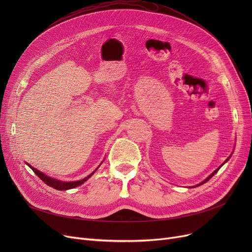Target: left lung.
Segmentation results:
<instances>
[{
	"label": "left lung",
	"instance_id": "left-lung-1",
	"mask_svg": "<svg viewBox=\"0 0 252 252\" xmlns=\"http://www.w3.org/2000/svg\"><path fill=\"white\" fill-rule=\"evenodd\" d=\"M231 156H232V154H231V155H230V156H229V157L227 158V159H226V160H224V161H223V163H221V164H220V166H219V167H218V168H217V169H216V170L214 171V173H211V174H210V175H209V176H208V177H207V178H206V179H205L204 181H202V182H201V183H199V184H197V185H196V186H192V187H189V188H195V187H198V186H200V185H202V184L206 183V182H207V181H208V180H209L210 178H213V177H214V176H215V175H216V174L218 173V170H219V169H220V167H221V166H222V165H223L224 163H226V162H227V161H228V160L230 159V158H231Z\"/></svg>",
	"mask_w": 252,
	"mask_h": 252
}]
</instances>
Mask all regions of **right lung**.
Here are the masks:
<instances>
[{
    "instance_id": "1",
    "label": "right lung",
    "mask_w": 252,
    "mask_h": 252,
    "mask_svg": "<svg viewBox=\"0 0 252 252\" xmlns=\"http://www.w3.org/2000/svg\"><path fill=\"white\" fill-rule=\"evenodd\" d=\"M28 164L32 170H33V173L41 179L45 184H47L48 186H50V187H52V188H54V189H56V190H61V191H65V190H69V189H73V188H76V187H78V186H81V185H83L85 182H87L93 175H94L95 173H96V170L100 167V165L93 171V173L91 174V175H89L88 177H86V178H84L83 180H79V181H73V182H64V181H60V180H58V179H54V178H52V177H49V176H47V175H45L44 173H42V171H39L38 169H36V168H34V167H32L31 164H29V163H26Z\"/></svg>"
}]
</instances>
